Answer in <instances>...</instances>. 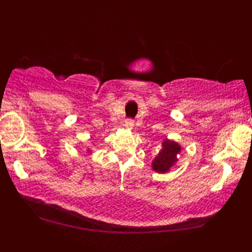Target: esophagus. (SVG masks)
<instances>
[{
    "instance_id": "34e87169",
    "label": "esophagus",
    "mask_w": 252,
    "mask_h": 252,
    "mask_svg": "<svg viewBox=\"0 0 252 252\" xmlns=\"http://www.w3.org/2000/svg\"><path fill=\"white\" fill-rule=\"evenodd\" d=\"M134 125V122L132 119H126L125 120V126L127 127V128H132Z\"/></svg>"
}]
</instances>
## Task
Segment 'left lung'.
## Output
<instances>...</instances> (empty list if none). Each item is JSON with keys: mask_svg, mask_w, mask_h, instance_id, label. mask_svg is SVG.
Segmentation results:
<instances>
[{"mask_svg": "<svg viewBox=\"0 0 252 252\" xmlns=\"http://www.w3.org/2000/svg\"><path fill=\"white\" fill-rule=\"evenodd\" d=\"M180 146L173 141H164L163 142V150L160 151L159 155L155 158L153 161V167L155 171L164 173L170 170L171 166L177 161V155L180 153Z\"/></svg>", "mask_w": 252, "mask_h": 252, "instance_id": "1", "label": "left lung"}]
</instances>
